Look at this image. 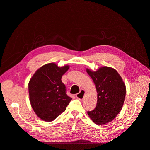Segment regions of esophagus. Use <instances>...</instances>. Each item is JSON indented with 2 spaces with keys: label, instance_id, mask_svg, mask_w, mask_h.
<instances>
[{
  "label": "esophagus",
  "instance_id": "1",
  "mask_svg": "<svg viewBox=\"0 0 150 150\" xmlns=\"http://www.w3.org/2000/svg\"><path fill=\"white\" fill-rule=\"evenodd\" d=\"M84 95H85V91L84 89H81L79 93L76 94V97L79 99H83L84 98Z\"/></svg>",
  "mask_w": 150,
  "mask_h": 150
}]
</instances>
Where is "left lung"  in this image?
Returning <instances> with one entry per match:
<instances>
[{"label":"left lung","mask_w":150,"mask_h":150,"mask_svg":"<svg viewBox=\"0 0 150 150\" xmlns=\"http://www.w3.org/2000/svg\"><path fill=\"white\" fill-rule=\"evenodd\" d=\"M97 89L96 108L88 114L98 125L112 121L122 108L126 97V86L121 77L113 68L103 67L96 71L86 69Z\"/></svg>","instance_id":"left-lung-1"}]
</instances>
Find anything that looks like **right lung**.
I'll return each instance as SVG.
<instances>
[{"label": "right lung", "mask_w": 150, "mask_h": 150, "mask_svg": "<svg viewBox=\"0 0 150 150\" xmlns=\"http://www.w3.org/2000/svg\"><path fill=\"white\" fill-rule=\"evenodd\" d=\"M68 66L58 67L54 63L45 64L37 70L29 83L31 106L37 115L48 122L54 120L66 109L71 100L62 82Z\"/></svg>", "instance_id": "1"}]
</instances>
